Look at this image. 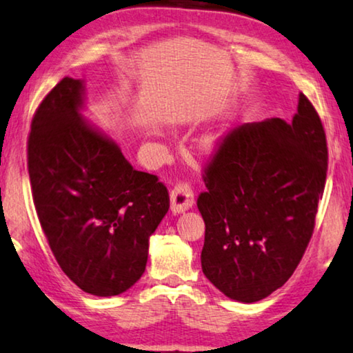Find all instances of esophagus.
<instances>
[{
	"instance_id": "34e87169",
	"label": "esophagus",
	"mask_w": 353,
	"mask_h": 353,
	"mask_svg": "<svg viewBox=\"0 0 353 353\" xmlns=\"http://www.w3.org/2000/svg\"><path fill=\"white\" fill-rule=\"evenodd\" d=\"M170 202H172V212L181 213L192 207L194 203V191L189 183L180 181L176 183L175 188L172 189L170 194Z\"/></svg>"
}]
</instances>
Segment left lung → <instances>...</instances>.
<instances>
[{
  "label": "left lung",
  "mask_w": 353,
  "mask_h": 353,
  "mask_svg": "<svg viewBox=\"0 0 353 353\" xmlns=\"http://www.w3.org/2000/svg\"><path fill=\"white\" fill-rule=\"evenodd\" d=\"M326 170L323 124L304 94L290 124H243L214 141L197 197L202 270L214 287L256 303L287 282L314 234Z\"/></svg>",
  "instance_id": "8db88e82"
}]
</instances>
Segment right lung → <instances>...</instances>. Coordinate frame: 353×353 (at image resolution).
<instances>
[{
  "label": "right lung",
  "instance_id": "obj_1",
  "mask_svg": "<svg viewBox=\"0 0 353 353\" xmlns=\"http://www.w3.org/2000/svg\"><path fill=\"white\" fill-rule=\"evenodd\" d=\"M83 84L63 78L34 111L27 161L34 208L55 259L89 294L129 290L170 207L167 186L139 172L79 116Z\"/></svg>",
  "mask_w": 353,
  "mask_h": 353
}]
</instances>
